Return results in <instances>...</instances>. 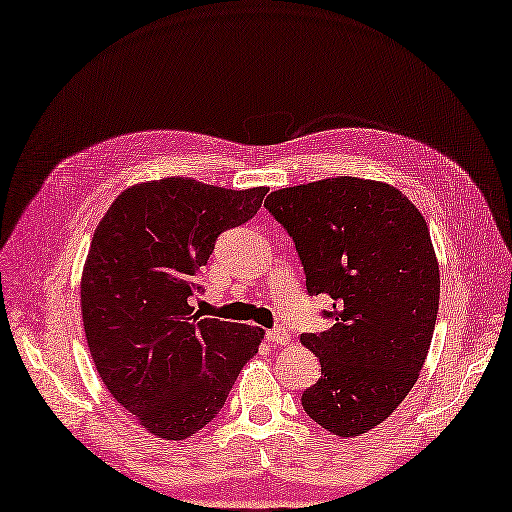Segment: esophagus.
I'll return each mask as SVG.
<instances>
[{"label": "esophagus", "instance_id": "34e87169", "mask_svg": "<svg viewBox=\"0 0 512 512\" xmlns=\"http://www.w3.org/2000/svg\"><path fill=\"white\" fill-rule=\"evenodd\" d=\"M266 341L273 343V345H286L288 343V334L284 328H273L266 332Z\"/></svg>", "mask_w": 512, "mask_h": 512}]
</instances>
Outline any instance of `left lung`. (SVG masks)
I'll list each match as a JSON object with an SVG mask.
<instances>
[{"label":"left lung","mask_w":512,"mask_h":512,"mask_svg":"<svg viewBox=\"0 0 512 512\" xmlns=\"http://www.w3.org/2000/svg\"><path fill=\"white\" fill-rule=\"evenodd\" d=\"M264 206L295 242L308 295L332 299V328L301 336L321 363L303 411L334 436L367 433L429 352L440 301L429 226L398 189L352 176L273 191Z\"/></svg>","instance_id":"obj_1"}]
</instances>
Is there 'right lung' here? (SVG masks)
<instances>
[{
  "instance_id": "1",
  "label": "right lung",
  "mask_w": 512,
  "mask_h": 512,
  "mask_svg": "<svg viewBox=\"0 0 512 512\" xmlns=\"http://www.w3.org/2000/svg\"><path fill=\"white\" fill-rule=\"evenodd\" d=\"M266 187L231 191L191 178L143 182L112 202L81 279L85 336L105 387L147 431L184 440L224 407L262 328L202 319L191 297L228 228Z\"/></svg>"
}]
</instances>
